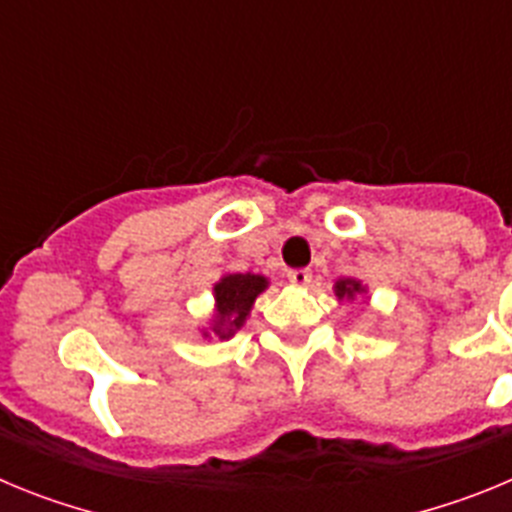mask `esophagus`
<instances>
[{"mask_svg":"<svg viewBox=\"0 0 512 512\" xmlns=\"http://www.w3.org/2000/svg\"><path fill=\"white\" fill-rule=\"evenodd\" d=\"M287 277H289V282L295 284V287H305V284L312 282V271L310 269H292Z\"/></svg>","mask_w":512,"mask_h":512,"instance_id":"obj_1","label":"esophagus"}]
</instances>
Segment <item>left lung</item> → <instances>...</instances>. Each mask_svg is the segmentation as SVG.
<instances>
[{"label": "left lung", "instance_id": "left-lung-1", "mask_svg": "<svg viewBox=\"0 0 512 512\" xmlns=\"http://www.w3.org/2000/svg\"><path fill=\"white\" fill-rule=\"evenodd\" d=\"M333 292H336L338 302H354V300H361V297H366V287L359 282V279H351V277H343L338 279L336 284H333Z\"/></svg>", "mask_w": 512, "mask_h": 512}]
</instances>
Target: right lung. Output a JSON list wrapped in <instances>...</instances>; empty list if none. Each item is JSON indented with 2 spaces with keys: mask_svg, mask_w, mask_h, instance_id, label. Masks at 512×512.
I'll list each match as a JSON object with an SVG mask.
<instances>
[{
  "mask_svg": "<svg viewBox=\"0 0 512 512\" xmlns=\"http://www.w3.org/2000/svg\"><path fill=\"white\" fill-rule=\"evenodd\" d=\"M269 287V279L261 274H223L212 287V297H215V307H212L210 323L202 328V338H220L228 341L235 336V330H241L243 323L251 315V307L256 297Z\"/></svg>",
  "mask_w": 512,
  "mask_h": 512,
  "instance_id": "obj_1",
  "label": "right lung"
}]
</instances>
